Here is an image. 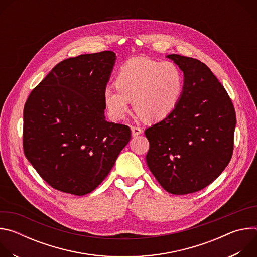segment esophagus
I'll return each mask as SVG.
<instances>
[{"label": "esophagus", "instance_id": "34e87169", "mask_svg": "<svg viewBox=\"0 0 257 257\" xmlns=\"http://www.w3.org/2000/svg\"><path fill=\"white\" fill-rule=\"evenodd\" d=\"M131 131H132V135H133V136H137V135H139V134L142 133V129H141L140 127H138V126H133V127H131Z\"/></svg>", "mask_w": 257, "mask_h": 257}]
</instances>
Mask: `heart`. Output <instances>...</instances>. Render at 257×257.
I'll list each match as a JSON object with an SVG mask.
<instances>
[{"instance_id":"heart-1","label":"heart","mask_w":257,"mask_h":257,"mask_svg":"<svg viewBox=\"0 0 257 257\" xmlns=\"http://www.w3.org/2000/svg\"><path fill=\"white\" fill-rule=\"evenodd\" d=\"M115 85L103 90L104 104L113 119H124L129 101H133L134 111L142 120L159 121L178 105L184 91V76L172 62L135 58L120 68Z\"/></svg>"}]
</instances>
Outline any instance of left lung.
I'll return each instance as SVG.
<instances>
[{"label":"left lung","mask_w":257,"mask_h":257,"mask_svg":"<svg viewBox=\"0 0 257 257\" xmlns=\"http://www.w3.org/2000/svg\"><path fill=\"white\" fill-rule=\"evenodd\" d=\"M167 57L184 73V91L169 116L145 130L146 163L166 191L184 195L205 188L230 163L236 113L204 63L177 54Z\"/></svg>","instance_id":"1"}]
</instances>
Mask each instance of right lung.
<instances>
[{
    "label": "right lung",
    "instance_id": "obj_1",
    "mask_svg": "<svg viewBox=\"0 0 257 257\" xmlns=\"http://www.w3.org/2000/svg\"><path fill=\"white\" fill-rule=\"evenodd\" d=\"M116 55H80L56 65L30 92L23 111L24 155L56 190L93 191L131 138L123 124L106 122L103 90Z\"/></svg>",
    "mask_w": 257,
    "mask_h": 257
}]
</instances>
